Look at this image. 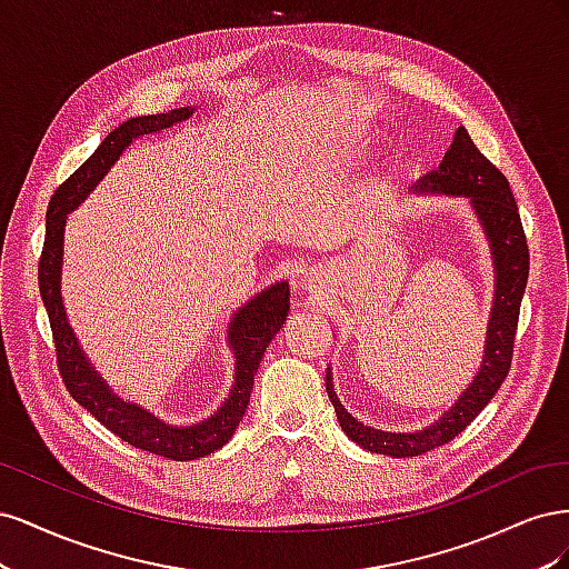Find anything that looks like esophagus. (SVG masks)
I'll list each match as a JSON object with an SVG mask.
<instances>
[{
    "mask_svg": "<svg viewBox=\"0 0 569 569\" xmlns=\"http://www.w3.org/2000/svg\"><path fill=\"white\" fill-rule=\"evenodd\" d=\"M306 284H308V289H313L316 284H313V280H306Z\"/></svg>",
    "mask_w": 569,
    "mask_h": 569,
    "instance_id": "34e87169",
    "label": "esophagus"
}]
</instances>
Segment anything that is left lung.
Listing matches in <instances>:
<instances>
[{
  "mask_svg": "<svg viewBox=\"0 0 569 569\" xmlns=\"http://www.w3.org/2000/svg\"><path fill=\"white\" fill-rule=\"evenodd\" d=\"M427 192L470 199L472 211L489 239L493 258V308L487 327L485 358H481V366L472 377L470 387L458 396V401L449 410H443V416L435 425L418 429V432H382V429L358 422L337 399L332 372L327 368V393H330V401L343 432L360 449L391 458L422 456L437 449V446L449 443L479 416L481 408L493 399V393L501 389L510 370L520 303L529 278V247L510 184L501 170L475 147L465 128L456 130L451 149L446 151L439 168L418 180L416 194Z\"/></svg>",
  "mask_w": 569,
  "mask_h": 569,
  "instance_id": "8db88e82",
  "label": "left lung"
}]
</instances>
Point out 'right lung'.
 <instances>
[{"mask_svg":"<svg viewBox=\"0 0 569 569\" xmlns=\"http://www.w3.org/2000/svg\"><path fill=\"white\" fill-rule=\"evenodd\" d=\"M194 113L192 107L173 109L168 113L157 116H134L126 123L113 128L104 142L97 147L92 157L84 161L76 173L63 184L57 187L47 206V234L40 256L38 280H40V297L47 308L51 335H54L57 347V363L63 377V385L73 399L88 408L92 416L104 425L116 437L128 441L134 449L157 453L170 460H197L209 456L226 446L237 425L242 422L249 396L253 389V375L258 363L268 349V343L282 330V325L289 313V284L278 282L261 295H256L247 301L239 311H234L228 341L234 351V382L228 393V399L213 412L197 425L176 427L151 416L149 410L137 403L123 401L116 391L101 380V375L80 349L78 337L71 322L66 318V308L61 299V266H63V230L66 218L73 209L88 199L92 189L101 182L111 166L120 159L132 140L151 132H161L170 126L182 123Z\"/></svg>","mask_w":569,"mask_h":569,"instance_id":"obj_1","label":"right lung"}]
</instances>
